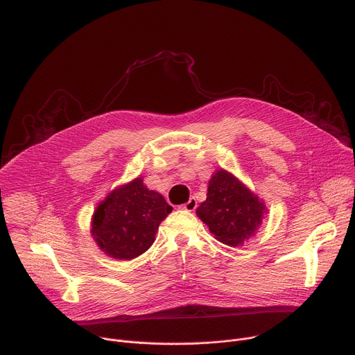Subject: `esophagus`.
I'll list each match as a JSON object with an SVG mask.
<instances>
[{"label": "esophagus", "mask_w": 355, "mask_h": 355, "mask_svg": "<svg viewBox=\"0 0 355 355\" xmlns=\"http://www.w3.org/2000/svg\"><path fill=\"white\" fill-rule=\"evenodd\" d=\"M181 209H185V211H194L197 208V200L194 197H191L190 200H188L185 204L180 205Z\"/></svg>", "instance_id": "1"}]
</instances>
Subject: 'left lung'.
<instances>
[{"instance_id": "8db88e82", "label": "left lung", "mask_w": 355, "mask_h": 355, "mask_svg": "<svg viewBox=\"0 0 355 355\" xmlns=\"http://www.w3.org/2000/svg\"><path fill=\"white\" fill-rule=\"evenodd\" d=\"M196 212L220 243L237 247L258 231L267 207L237 177L220 168L209 178L207 200Z\"/></svg>"}]
</instances>
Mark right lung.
Here are the masks:
<instances>
[{
  "label": "right lung",
  "mask_w": 355,
  "mask_h": 355,
  "mask_svg": "<svg viewBox=\"0 0 355 355\" xmlns=\"http://www.w3.org/2000/svg\"><path fill=\"white\" fill-rule=\"evenodd\" d=\"M171 211L159 193L148 190L143 177H137L115 188L97 205L91 235L108 257L127 261L153 245L158 225Z\"/></svg>",
  "instance_id": "add662e5"
}]
</instances>
